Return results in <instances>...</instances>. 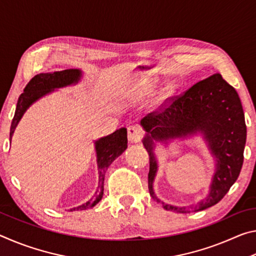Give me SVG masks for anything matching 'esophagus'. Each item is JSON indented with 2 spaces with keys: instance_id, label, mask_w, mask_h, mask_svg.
<instances>
[{
  "instance_id": "esophagus-1",
  "label": "esophagus",
  "mask_w": 256,
  "mask_h": 256,
  "mask_svg": "<svg viewBox=\"0 0 256 256\" xmlns=\"http://www.w3.org/2000/svg\"><path fill=\"white\" fill-rule=\"evenodd\" d=\"M142 134H144L142 130L136 125H132L128 128V138L131 142H138L142 138Z\"/></svg>"
}]
</instances>
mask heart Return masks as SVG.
<instances>
[{"label":"heart","mask_w":256,"mask_h":256,"mask_svg":"<svg viewBox=\"0 0 256 256\" xmlns=\"http://www.w3.org/2000/svg\"><path fill=\"white\" fill-rule=\"evenodd\" d=\"M156 86H157V82H156L154 79L146 78V79H141L140 81H138L134 88H136V92L138 96L148 97L154 92ZM170 92H172L170 86H167V88L164 90V94H170Z\"/></svg>","instance_id":"obj_1"}]
</instances>
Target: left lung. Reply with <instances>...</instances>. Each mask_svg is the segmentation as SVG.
I'll return each mask as SVG.
<instances>
[{
	"label": "left lung",
	"mask_w": 256,
	"mask_h": 256,
	"mask_svg": "<svg viewBox=\"0 0 256 256\" xmlns=\"http://www.w3.org/2000/svg\"><path fill=\"white\" fill-rule=\"evenodd\" d=\"M140 125L146 131L142 144L150 160L149 192L164 209L180 214L204 210L222 200L240 176L246 144L244 112L237 92L219 73L190 86L164 110L150 112ZM198 134L215 159L210 193L196 206L177 207L160 202L153 190L158 171L155 142L168 145L174 140H187Z\"/></svg>",
	"instance_id": "8db88e82"
}]
</instances>
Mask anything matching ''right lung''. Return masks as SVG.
<instances>
[{"label": "right lung", "instance_id": "add662e5", "mask_svg": "<svg viewBox=\"0 0 256 256\" xmlns=\"http://www.w3.org/2000/svg\"><path fill=\"white\" fill-rule=\"evenodd\" d=\"M82 76L84 72L79 68H68L64 71H53L47 73H40L34 76L29 84L26 86L24 92L20 94L16 104L14 118L12 120L11 128H10V140L14 136L16 128L18 126V123L28 108L34 102L40 100V98L45 97L46 94H50L55 90L64 86L76 84ZM128 148V131L125 128H120L116 130L114 133L110 136H102L94 141V150L97 156V166H98V186L97 190L94 192V196L86 201L84 204L79 206L72 208L70 211H79L86 210L89 208H92L102 200L104 194V180H105V174L108 167L114 160L120 157Z\"/></svg>", "mask_w": 256, "mask_h": 256}]
</instances>
